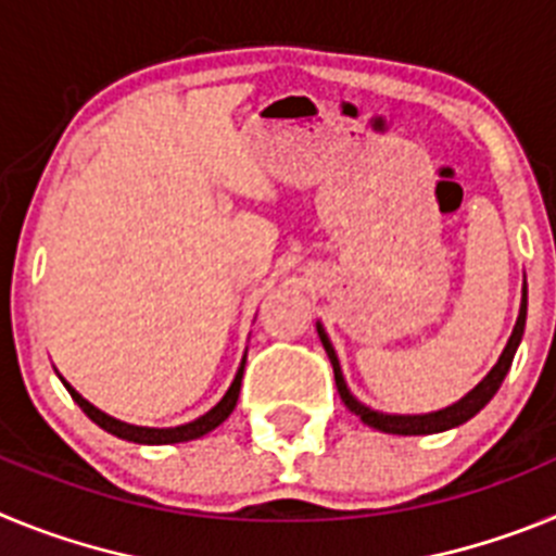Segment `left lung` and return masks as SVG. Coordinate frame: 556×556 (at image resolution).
<instances>
[{"mask_svg": "<svg viewBox=\"0 0 556 556\" xmlns=\"http://www.w3.org/2000/svg\"><path fill=\"white\" fill-rule=\"evenodd\" d=\"M523 328H527V278H523V294H520L518 320H515L513 333H509V339H507V348L501 351V356H498V362L493 365V370L481 378L479 384H476L468 395L459 397L456 404L445 406V409L424 412V415H390V412H378V409H372V406L362 404V401L353 395L351 387H348V381H345V376H342V365H339V356H337V351H333L331 339H328L323 323L317 320V333H320L323 348H326L328 358H331L333 381H337V390H339V397H342V404H345L353 415L362 417V424L370 426V429L384 431V434H401V437L440 434V431L456 429V426L468 424L473 415H479V412L484 409L490 401H493V395L498 392L501 381H504V376H507L509 367H513L515 351H518L520 339H523Z\"/></svg>", "mask_w": 556, "mask_h": 556, "instance_id": "8db88e82", "label": "left lung"}]
</instances>
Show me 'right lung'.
Masks as SVG:
<instances>
[{
    "label": "right lung",
    "mask_w": 556,
    "mask_h": 556,
    "mask_svg": "<svg viewBox=\"0 0 556 556\" xmlns=\"http://www.w3.org/2000/svg\"><path fill=\"white\" fill-rule=\"evenodd\" d=\"M244 362H248V351H244L242 362H239V370H236L233 381H230L228 392L223 395L217 406H211L205 415H200L198 420H189L184 426H169V429H152V426H132L125 424V420H116V417L105 415L102 409H97L91 401L80 395L75 387L68 384L66 378L61 376L63 387L68 390V395L75 397V404L86 412L91 420H94L100 429H105L108 434L119 437V440H127V443H139V445H172V443H189V440H198V437L208 434V431L217 429L219 424H225L230 417V412L236 409V401H239V390H242V376H244ZM58 372V370H55Z\"/></svg>",
    "instance_id": "add662e5"
}]
</instances>
